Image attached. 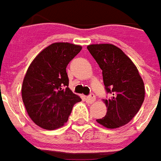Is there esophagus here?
Instances as JSON below:
<instances>
[{
	"label": "esophagus",
	"instance_id": "1",
	"mask_svg": "<svg viewBox=\"0 0 161 161\" xmlns=\"http://www.w3.org/2000/svg\"><path fill=\"white\" fill-rule=\"evenodd\" d=\"M86 100H87L88 103H94V102L95 101V95H94V94H90L87 97H86Z\"/></svg>",
	"mask_w": 161,
	"mask_h": 161
}]
</instances>
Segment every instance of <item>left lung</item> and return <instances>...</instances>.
Wrapping results in <instances>:
<instances>
[{
	"label": "left lung",
	"mask_w": 161,
	"mask_h": 161,
	"mask_svg": "<svg viewBox=\"0 0 161 161\" xmlns=\"http://www.w3.org/2000/svg\"><path fill=\"white\" fill-rule=\"evenodd\" d=\"M87 49L103 70L104 86L111 94L108 100H103L106 115L96 122L108 129L123 126L136 115L143 103V80L133 62L118 47L92 44Z\"/></svg>",
	"instance_id": "1"
}]
</instances>
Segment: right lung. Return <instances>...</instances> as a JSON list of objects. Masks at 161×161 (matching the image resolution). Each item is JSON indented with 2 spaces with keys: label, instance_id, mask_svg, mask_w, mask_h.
Listing matches in <instances>:
<instances>
[{
  "label": "right lung",
  "instance_id": "add662e5",
  "mask_svg": "<svg viewBox=\"0 0 161 161\" xmlns=\"http://www.w3.org/2000/svg\"><path fill=\"white\" fill-rule=\"evenodd\" d=\"M82 47L67 42L53 43L33 59L25 75L21 95L33 122L45 130L62 127L75 103L81 98L68 88V63Z\"/></svg>",
  "mask_w": 161,
  "mask_h": 161
}]
</instances>
